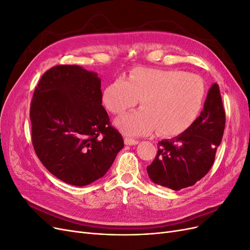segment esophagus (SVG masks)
I'll return each instance as SVG.
<instances>
[{
  "mask_svg": "<svg viewBox=\"0 0 250 250\" xmlns=\"http://www.w3.org/2000/svg\"><path fill=\"white\" fill-rule=\"evenodd\" d=\"M124 143H125V145L134 146V145H138L139 141L133 140V139H129V138H125V139H124Z\"/></svg>",
  "mask_w": 250,
  "mask_h": 250,
  "instance_id": "1",
  "label": "esophagus"
}]
</instances>
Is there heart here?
Segmentation results:
<instances>
[{
    "mask_svg": "<svg viewBox=\"0 0 250 250\" xmlns=\"http://www.w3.org/2000/svg\"><path fill=\"white\" fill-rule=\"evenodd\" d=\"M204 96L206 85L197 75L139 67L127 80L118 78L109 83L102 100L113 115L134 107L140 100L141 109L115 121L123 133L139 137L157 129L163 137H175L194 123Z\"/></svg>",
    "mask_w": 250,
    "mask_h": 250,
    "instance_id": "1",
    "label": "heart"
}]
</instances>
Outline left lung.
<instances>
[{
  "mask_svg": "<svg viewBox=\"0 0 250 250\" xmlns=\"http://www.w3.org/2000/svg\"><path fill=\"white\" fill-rule=\"evenodd\" d=\"M224 127L220 89L214 83L194 123L177 137L158 143L155 160L147 167L151 181L174 191L195 185L213 166Z\"/></svg>",
  "mask_w": 250,
  "mask_h": 250,
  "instance_id": "left-lung-1",
  "label": "left lung"
}]
</instances>
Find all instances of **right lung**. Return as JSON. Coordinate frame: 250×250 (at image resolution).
Instances as JSON below:
<instances>
[{
  "label": "right lung",
  "instance_id": "obj_1",
  "mask_svg": "<svg viewBox=\"0 0 250 250\" xmlns=\"http://www.w3.org/2000/svg\"><path fill=\"white\" fill-rule=\"evenodd\" d=\"M32 144L47 170L83 187L103 177L124 147L102 105L101 79L80 65L42 75L30 107Z\"/></svg>",
  "mask_w": 250,
  "mask_h": 250
}]
</instances>
